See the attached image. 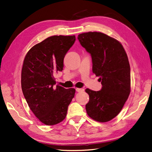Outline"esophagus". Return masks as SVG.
<instances>
[{"mask_svg":"<svg viewBox=\"0 0 152 152\" xmlns=\"http://www.w3.org/2000/svg\"><path fill=\"white\" fill-rule=\"evenodd\" d=\"M76 92H83V91H84V89H83V88H76Z\"/></svg>","mask_w":152,"mask_h":152,"instance_id":"1","label":"esophagus"}]
</instances>
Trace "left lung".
<instances>
[{
	"mask_svg": "<svg viewBox=\"0 0 152 152\" xmlns=\"http://www.w3.org/2000/svg\"><path fill=\"white\" fill-rule=\"evenodd\" d=\"M77 39L92 57V71L102 86L97 92L85 90L90 97L86 113L97 122H108L119 114L131 92L127 53L118 41L101 32L80 34Z\"/></svg>",
	"mask_w": 152,
	"mask_h": 152,
	"instance_id": "left-lung-1",
	"label": "left lung"
}]
</instances>
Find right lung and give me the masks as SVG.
Wrapping results in <instances>:
<instances>
[{"label": "right lung", "instance_id": "add662e5", "mask_svg": "<svg viewBox=\"0 0 152 152\" xmlns=\"http://www.w3.org/2000/svg\"><path fill=\"white\" fill-rule=\"evenodd\" d=\"M76 41L75 36H53L27 52L21 69V89L30 109L41 122L53 125L66 118L75 89H66L53 74L62 71L64 58Z\"/></svg>", "mask_w": 152, "mask_h": 152}]
</instances>
